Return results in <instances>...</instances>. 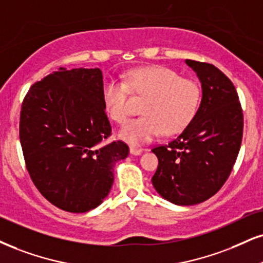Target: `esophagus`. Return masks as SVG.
<instances>
[{"label": "esophagus", "instance_id": "obj_1", "mask_svg": "<svg viewBox=\"0 0 263 263\" xmlns=\"http://www.w3.org/2000/svg\"><path fill=\"white\" fill-rule=\"evenodd\" d=\"M142 152H144L142 148H138V147H134V146L130 147V154L134 155V156H140Z\"/></svg>", "mask_w": 263, "mask_h": 263}]
</instances>
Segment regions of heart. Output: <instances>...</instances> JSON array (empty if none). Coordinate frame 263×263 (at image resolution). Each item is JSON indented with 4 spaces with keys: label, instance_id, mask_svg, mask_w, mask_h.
<instances>
[{
    "label": "heart",
    "instance_id": "heart-1",
    "mask_svg": "<svg viewBox=\"0 0 263 263\" xmlns=\"http://www.w3.org/2000/svg\"><path fill=\"white\" fill-rule=\"evenodd\" d=\"M130 90L139 97H148L142 113L145 117L133 119L119 130L118 137L128 144H147L162 133L173 135L186 128L195 118L200 106L199 84L170 68L145 67L133 70L126 84L108 79L103 83L102 100L107 115L119 124L132 113Z\"/></svg>",
    "mask_w": 263,
    "mask_h": 263
}]
</instances>
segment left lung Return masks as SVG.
<instances>
[{
	"instance_id": "1",
	"label": "left lung",
	"mask_w": 263,
	"mask_h": 263,
	"mask_svg": "<svg viewBox=\"0 0 263 263\" xmlns=\"http://www.w3.org/2000/svg\"><path fill=\"white\" fill-rule=\"evenodd\" d=\"M201 83L193 122L166 146L155 147L158 168L152 185L179 206L203 202L221 189L240 150L244 119L234 85L210 63L185 60Z\"/></svg>"
}]
</instances>
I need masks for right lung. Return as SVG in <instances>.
<instances>
[{
    "label": "right lung",
    "mask_w": 263,
    "mask_h": 263,
    "mask_svg": "<svg viewBox=\"0 0 263 263\" xmlns=\"http://www.w3.org/2000/svg\"><path fill=\"white\" fill-rule=\"evenodd\" d=\"M102 86L99 68L61 67L34 84L22 105L27 170L42 196L67 212L96 209L111 191L116 163L129 155L123 141L103 144L112 128Z\"/></svg>",
    "instance_id": "right-lung-1"
}]
</instances>
